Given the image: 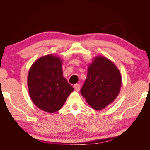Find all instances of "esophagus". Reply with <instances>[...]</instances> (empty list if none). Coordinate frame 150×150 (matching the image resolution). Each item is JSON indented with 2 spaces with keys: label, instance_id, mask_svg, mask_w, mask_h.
Wrapping results in <instances>:
<instances>
[{
  "label": "esophagus",
  "instance_id": "34e87169",
  "mask_svg": "<svg viewBox=\"0 0 150 150\" xmlns=\"http://www.w3.org/2000/svg\"><path fill=\"white\" fill-rule=\"evenodd\" d=\"M74 88L75 89V90L76 91H79L80 90V88H81V86L79 84H76L74 86Z\"/></svg>",
  "mask_w": 150,
  "mask_h": 150
}]
</instances>
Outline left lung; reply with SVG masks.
I'll list each match as a JSON object with an SVG mask.
<instances>
[{
  "label": "left lung",
  "instance_id": "8db88e82",
  "mask_svg": "<svg viewBox=\"0 0 150 150\" xmlns=\"http://www.w3.org/2000/svg\"><path fill=\"white\" fill-rule=\"evenodd\" d=\"M122 78L118 68L103 56H96L89 65L81 94L89 105L99 111L113 103L120 92Z\"/></svg>",
  "mask_w": 150,
  "mask_h": 150
}]
</instances>
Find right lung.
<instances>
[{
	"label": "right lung",
	"mask_w": 150,
	"mask_h": 150,
	"mask_svg": "<svg viewBox=\"0 0 150 150\" xmlns=\"http://www.w3.org/2000/svg\"><path fill=\"white\" fill-rule=\"evenodd\" d=\"M62 61L48 54L39 58L30 67L28 86L30 99L40 110L49 113L58 111L74 88L63 76Z\"/></svg>",
	"instance_id": "1"
}]
</instances>
